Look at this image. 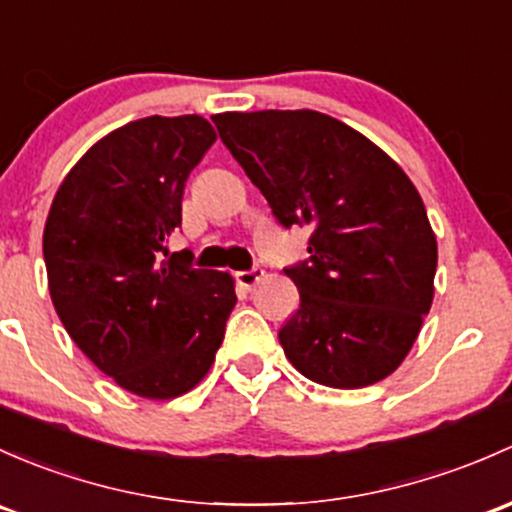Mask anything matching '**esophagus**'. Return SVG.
<instances>
[{"label": "esophagus", "instance_id": "esophagus-1", "mask_svg": "<svg viewBox=\"0 0 512 512\" xmlns=\"http://www.w3.org/2000/svg\"><path fill=\"white\" fill-rule=\"evenodd\" d=\"M262 277H265V270H262V267H252V270H242V272L235 274L238 284H240V287H245V289L255 287V284L260 282Z\"/></svg>", "mask_w": 512, "mask_h": 512}]
</instances>
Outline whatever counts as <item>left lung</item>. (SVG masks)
<instances>
[{"label":"left lung","mask_w":512,"mask_h":512,"mask_svg":"<svg viewBox=\"0 0 512 512\" xmlns=\"http://www.w3.org/2000/svg\"><path fill=\"white\" fill-rule=\"evenodd\" d=\"M279 225L311 228L284 267L299 309L279 328L289 363L326 387L373 385L410 353L434 299L437 238L417 188L383 149L314 110L213 115Z\"/></svg>","instance_id":"left-lung-1"}]
</instances>
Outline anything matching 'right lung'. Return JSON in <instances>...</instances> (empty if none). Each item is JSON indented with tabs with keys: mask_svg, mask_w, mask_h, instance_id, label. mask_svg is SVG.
<instances>
[{
	"mask_svg": "<svg viewBox=\"0 0 512 512\" xmlns=\"http://www.w3.org/2000/svg\"><path fill=\"white\" fill-rule=\"evenodd\" d=\"M213 142L201 115L115 129L68 171L43 228L48 292L68 336L149 400L201 383L238 301L230 274L166 260L186 179Z\"/></svg>",
	"mask_w": 512,
	"mask_h": 512,
	"instance_id": "1",
	"label": "right lung"
}]
</instances>
